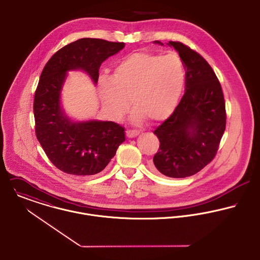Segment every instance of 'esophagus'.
<instances>
[{
	"label": "esophagus",
	"instance_id": "34e87169",
	"mask_svg": "<svg viewBox=\"0 0 260 260\" xmlns=\"http://www.w3.org/2000/svg\"><path fill=\"white\" fill-rule=\"evenodd\" d=\"M139 134H140V132H139V131H136V129H127V131H126V137H127V138H135V137H137Z\"/></svg>",
	"mask_w": 260,
	"mask_h": 260
}]
</instances>
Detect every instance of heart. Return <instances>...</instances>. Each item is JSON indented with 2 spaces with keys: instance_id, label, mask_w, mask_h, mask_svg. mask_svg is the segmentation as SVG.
Returning <instances> with one entry per match:
<instances>
[{
  "instance_id": "heart-1",
  "label": "heart",
  "mask_w": 260,
  "mask_h": 260,
  "mask_svg": "<svg viewBox=\"0 0 260 260\" xmlns=\"http://www.w3.org/2000/svg\"><path fill=\"white\" fill-rule=\"evenodd\" d=\"M185 77L183 61L175 53L135 52L115 66L111 78L100 79L99 97L105 111L114 119L127 112L131 98L138 121L145 117L162 121L175 110Z\"/></svg>"
}]
</instances>
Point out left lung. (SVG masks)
<instances>
[{
	"mask_svg": "<svg viewBox=\"0 0 260 260\" xmlns=\"http://www.w3.org/2000/svg\"><path fill=\"white\" fill-rule=\"evenodd\" d=\"M167 44L179 53L185 67V93L154 132L160 147L153 161L165 176L184 178L215 158L226 128L225 100L215 72L200 53L178 41Z\"/></svg>",
	"mask_w": 260,
	"mask_h": 260,
	"instance_id": "obj_1",
	"label": "left lung"
}]
</instances>
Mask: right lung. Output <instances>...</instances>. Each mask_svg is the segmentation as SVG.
<instances>
[{
    "mask_svg": "<svg viewBox=\"0 0 260 260\" xmlns=\"http://www.w3.org/2000/svg\"><path fill=\"white\" fill-rule=\"evenodd\" d=\"M124 47L123 42L81 38L57 50L46 62L35 91V134L50 162L78 176L101 172L125 141L113 121H75L64 112L60 93L70 71H83L96 85L101 63Z\"/></svg>",
    "mask_w": 260,
    "mask_h": 260,
    "instance_id": "obj_1",
    "label": "right lung"
}]
</instances>
